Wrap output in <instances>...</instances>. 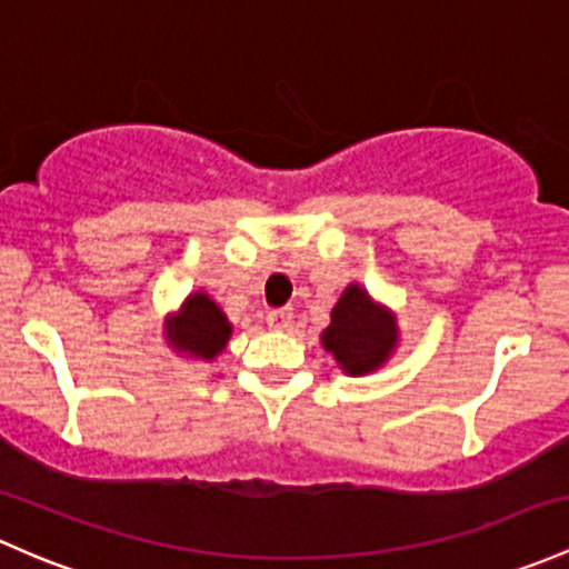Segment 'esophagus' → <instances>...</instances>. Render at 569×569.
<instances>
[{"label": "esophagus", "mask_w": 569, "mask_h": 569, "mask_svg": "<svg viewBox=\"0 0 569 569\" xmlns=\"http://www.w3.org/2000/svg\"><path fill=\"white\" fill-rule=\"evenodd\" d=\"M291 319H295V310H291V308H274V310H269V313H267L269 330H278V332L289 330Z\"/></svg>", "instance_id": "obj_1"}]
</instances>
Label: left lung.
<instances>
[{
    "label": "left lung",
    "instance_id": "obj_1",
    "mask_svg": "<svg viewBox=\"0 0 569 569\" xmlns=\"http://www.w3.org/2000/svg\"><path fill=\"white\" fill-rule=\"evenodd\" d=\"M321 346L343 373L365 376L392 357L398 346V321L392 310L370 300L362 286L351 283L335 302L330 327L321 332Z\"/></svg>",
    "mask_w": 569,
    "mask_h": 569
}]
</instances>
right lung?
<instances>
[{"label": "right lung", "mask_w": 569, "mask_h": 569, "mask_svg": "<svg viewBox=\"0 0 569 569\" xmlns=\"http://www.w3.org/2000/svg\"><path fill=\"white\" fill-rule=\"evenodd\" d=\"M231 338V325L204 291H196L182 302L177 316L166 321V340L179 355L193 360H214Z\"/></svg>", "instance_id": "1"}]
</instances>
